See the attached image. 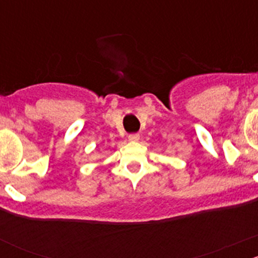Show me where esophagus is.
<instances>
[{"mask_svg":"<svg viewBox=\"0 0 258 258\" xmlns=\"http://www.w3.org/2000/svg\"><path fill=\"white\" fill-rule=\"evenodd\" d=\"M128 140L131 142H136V141H139L140 140V135L139 134H131V135H128Z\"/></svg>","mask_w":258,"mask_h":258,"instance_id":"obj_1","label":"esophagus"}]
</instances>
